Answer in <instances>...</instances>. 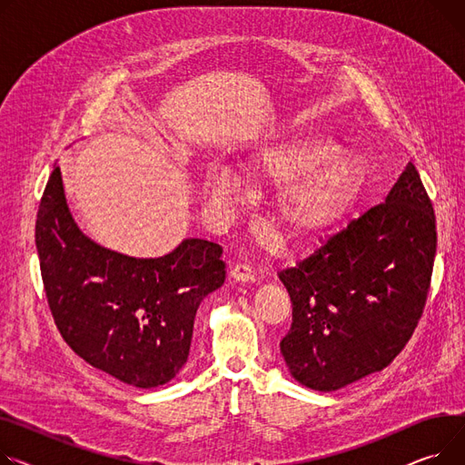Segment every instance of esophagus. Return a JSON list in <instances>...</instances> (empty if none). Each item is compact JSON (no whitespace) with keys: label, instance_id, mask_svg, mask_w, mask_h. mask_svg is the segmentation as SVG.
Here are the masks:
<instances>
[{"label":"esophagus","instance_id":"34e87169","mask_svg":"<svg viewBox=\"0 0 465 465\" xmlns=\"http://www.w3.org/2000/svg\"><path fill=\"white\" fill-rule=\"evenodd\" d=\"M230 281L232 282H239V284H249V282H254L256 276H254V271L251 265L246 263H237L232 271H230Z\"/></svg>","mask_w":465,"mask_h":465}]
</instances>
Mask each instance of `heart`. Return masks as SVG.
I'll return each instance as SVG.
<instances>
[{"instance_id": "1", "label": "heart", "mask_w": 465, "mask_h": 465, "mask_svg": "<svg viewBox=\"0 0 465 465\" xmlns=\"http://www.w3.org/2000/svg\"><path fill=\"white\" fill-rule=\"evenodd\" d=\"M320 134H292L256 147L242 164L252 183H278L271 198V223L288 241H311L331 230L362 189L366 164L357 149H332ZM237 191L226 168L202 179L203 198L224 207Z\"/></svg>"}]
</instances>
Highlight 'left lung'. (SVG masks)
Returning <instances> with one entry per match:
<instances>
[{
    "label": "left lung",
    "mask_w": 465,
    "mask_h": 465,
    "mask_svg": "<svg viewBox=\"0 0 465 465\" xmlns=\"http://www.w3.org/2000/svg\"><path fill=\"white\" fill-rule=\"evenodd\" d=\"M436 244L434 207L410 163L385 203L278 274L293 306L281 342L290 374L331 392L391 364L422 314Z\"/></svg>",
    "instance_id": "1"
}]
</instances>
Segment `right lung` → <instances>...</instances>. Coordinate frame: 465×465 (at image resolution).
Listing matches in <instances>:
<instances>
[{
	"label": "right lung",
	"mask_w": 465,
	"mask_h": 465,
	"mask_svg": "<svg viewBox=\"0 0 465 465\" xmlns=\"http://www.w3.org/2000/svg\"><path fill=\"white\" fill-rule=\"evenodd\" d=\"M35 242L54 322L76 355L140 389L179 374L200 302L224 284L221 244L184 239L161 258L104 249L74 223L59 166L41 198Z\"/></svg>",
	"instance_id": "obj_1"
}]
</instances>
